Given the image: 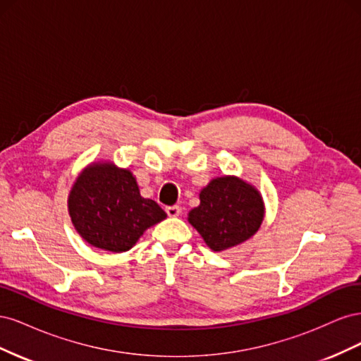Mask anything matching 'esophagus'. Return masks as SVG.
Wrapping results in <instances>:
<instances>
[{
	"label": "esophagus",
	"mask_w": 361,
	"mask_h": 361,
	"mask_svg": "<svg viewBox=\"0 0 361 361\" xmlns=\"http://www.w3.org/2000/svg\"><path fill=\"white\" fill-rule=\"evenodd\" d=\"M166 212H167V215L169 216H179L180 215V207L179 206H176V204H174V206H167L166 207Z\"/></svg>",
	"instance_id": "esophagus-1"
}]
</instances>
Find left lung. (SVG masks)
I'll use <instances>...</instances> for the list:
<instances>
[{"instance_id": "obj_1", "label": "left lung", "mask_w": 361, "mask_h": 361, "mask_svg": "<svg viewBox=\"0 0 361 361\" xmlns=\"http://www.w3.org/2000/svg\"><path fill=\"white\" fill-rule=\"evenodd\" d=\"M199 199L200 204L188 212V221L212 251L245 243L264 221L262 194L238 176L212 179L202 188Z\"/></svg>"}]
</instances>
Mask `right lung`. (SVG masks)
I'll list each match as a JSON object with an SVG mask.
<instances>
[{"mask_svg":"<svg viewBox=\"0 0 361 361\" xmlns=\"http://www.w3.org/2000/svg\"><path fill=\"white\" fill-rule=\"evenodd\" d=\"M68 211L87 244L113 253L133 248L149 227L167 216L157 202L141 197L133 171L113 161H93L76 176Z\"/></svg>","mask_w":361,"mask_h":361,"instance_id":"obj_1","label":"right lung"}]
</instances>
